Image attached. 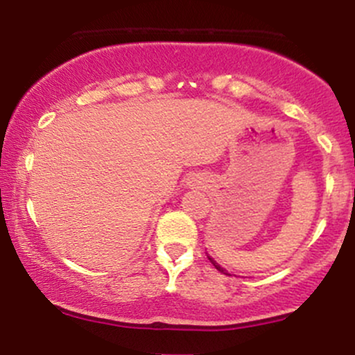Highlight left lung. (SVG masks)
<instances>
[{
    "label": "left lung",
    "mask_w": 355,
    "mask_h": 355,
    "mask_svg": "<svg viewBox=\"0 0 355 355\" xmlns=\"http://www.w3.org/2000/svg\"><path fill=\"white\" fill-rule=\"evenodd\" d=\"M207 257H209V255H207ZM209 260H210V262H211V263H214V266H215V268H217V270H220V272H223V270H222V268H220V267L217 266V263H215V262H214V260H211V259H210V257H209Z\"/></svg>",
    "instance_id": "left-lung-1"
}]
</instances>
